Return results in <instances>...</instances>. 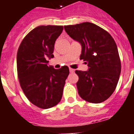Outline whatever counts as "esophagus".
I'll return each instance as SVG.
<instances>
[{
  "label": "esophagus",
  "mask_w": 134,
  "mask_h": 134,
  "mask_svg": "<svg viewBox=\"0 0 134 134\" xmlns=\"http://www.w3.org/2000/svg\"><path fill=\"white\" fill-rule=\"evenodd\" d=\"M69 70H70V73H73V72H74V69H72V68H69Z\"/></svg>",
  "instance_id": "obj_1"
}]
</instances>
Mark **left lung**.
Segmentation results:
<instances>
[{"mask_svg":"<svg viewBox=\"0 0 134 134\" xmlns=\"http://www.w3.org/2000/svg\"><path fill=\"white\" fill-rule=\"evenodd\" d=\"M64 29L70 37L80 42V59L88 64V71H75L79 76V95L92 103L103 102L115 90L121 69L114 40L107 31L88 22L65 25Z\"/></svg>","mask_w":134,"mask_h":134,"instance_id":"1","label":"left lung"}]
</instances>
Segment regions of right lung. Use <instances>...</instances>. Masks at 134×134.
Segmentation results:
<instances>
[{
	"instance_id": "add662e5",
	"label": "right lung",
	"mask_w": 134,
	"mask_h": 134,
	"mask_svg": "<svg viewBox=\"0 0 134 134\" xmlns=\"http://www.w3.org/2000/svg\"><path fill=\"white\" fill-rule=\"evenodd\" d=\"M63 30L62 25H41L25 37L16 54L20 86L28 100L41 109H49L61 100L65 81L69 74L67 66L54 69L48 66L54 58L55 40Z\"/></svg>"
}]
</instances>
